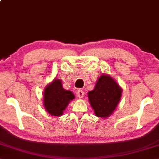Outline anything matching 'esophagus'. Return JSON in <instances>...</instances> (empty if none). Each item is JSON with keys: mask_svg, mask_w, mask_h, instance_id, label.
<instances>
[{"mask_svg": "<svg viewBox=\"0 0 159 159\" xmlns=\"http://www.w3.org/2000/svg\"><path fill=\"white\" fill-rule=\"evenodd\" d=\"M77 97L80 98H83V97H84V91H83V90H82V89H79L78 91H77Z\"/></svg>", "mask_w": 159, "mask_h": 159, "instance_id": "obj_1", "label": "esophagus"}]
</instances>
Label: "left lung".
I'll use <instances>...</instances> for the list:
<instances>
[{
    "instance_id": "obj_1",
    "label": "left lung",
    "mask_w": 159,
    "mask_h": 159,
    "mask_svg": "<svg viewBox=\"0 0 159 159\" xmlns=\"http://www.w3.org/2000/svg\"><path fill=\"white\" fill-rule=\"evenodd\" d=\"M122 89L109 75L102 74L93 91L88 93L89 103L96 116L107 118L113 114L122 96Z\"/></svg>"
}]
</instances>
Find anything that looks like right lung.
Returning <instances> with one entry per match:
<instances>
[{"label":"right lung","mask_w":159,"mask_h":159,"mask_svg":"<svg viewBox=\"0 0 159 159\" xmlns=\"http://www.w3.org/2000/svg\"><path fill=\"white\" fill-rule=\"evenodd\" d=\"M74 99L73 92L63 88L61 80L59 79L55 78L44 89L43 107L52 116H61L70 102Z\"/></svg>","instance_id":"1"}]
</instances>
